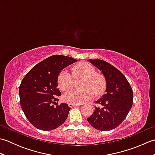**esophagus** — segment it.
I'll return each instance as SVG.
<instances>
[{"label":"esophagus","instance_id":"esophagus-1","mask_svg":"<svg viewBox=\"0 0 155 155\" xmlns=\"http://www.w3.org/2000/svg\"><path fill=\"white\" fill-rule=\"evenodd\" d=\"M68 104L70 107H73L75 106H78V105H80L79 104H74V103H68Z\"/></svg>","mask_w":155,"mask_h":155}]
</instances>
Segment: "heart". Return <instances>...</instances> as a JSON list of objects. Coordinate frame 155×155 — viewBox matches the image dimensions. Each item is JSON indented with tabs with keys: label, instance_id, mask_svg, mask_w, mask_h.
<instances>
[{
	"label": "heart",
	"instance_id": "heart-1",
	"mask_svg": "<svg viewBox=\"0 0 155 155\" xmlns=\"http://www.w3.org/2000/svg\"><path fill=\"white\" fill-rule=\"evenodd\" d=\"M71 71L72 76L65 70L59 73L57 78L59 88L64 92L70 90L74 84V77L75 79H83L81 84V87L83 88L72 90L66 93L63 96L65 102L81 104L93 98L95 94L101 96L104 93L107 86L106 78L103 74L97 72L93 65L81 62L74 65Z\"/></svg>",
	"mask_w": 155,
	"mask_h": 155
}]
</instances>
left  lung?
I'll return each instance as SVG.
<instances>
[{
    "instance_id": "1",
    "label": "left lung",
    "mask_w": 155,
    "mask_h": 155,
    "mask_svg": "<svg viewBox=\"0 0 155 155\" xmlns=\"http://www.w3.org/2000/svg\"><path fill=\"white\" fill-rule=\"evenodd\" d=\"M89 61L103 72L107 86L106 94L95 102L98 106L94 107L87 120L97 130H113L123 123L133 106V89L124 75L114 66L99 59Z\"/></svg>"
}]
</instances>
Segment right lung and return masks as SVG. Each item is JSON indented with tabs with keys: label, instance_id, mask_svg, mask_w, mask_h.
<instances>
[{
	"label": "right lung",
	"instance_id": "add662e5",
	"mask_svg": "<svg viewBox=\"0 0 155 155\" xmlns=\"http://www.w3.org/2000/svg\"><path fill=\"white\" fill-rule=\"evenodd\" d=\"M76 61L67 56L52 55L35 65L23 78L19 87L21 106L28 121L38 129H55L67 119L71 107L66 103L58 104L61 93L57 78L62 69Z\"/></svg>",
	"mask_w": 155,
	"mask_h": 155
}]
</instances>
